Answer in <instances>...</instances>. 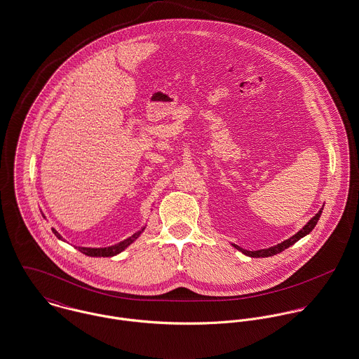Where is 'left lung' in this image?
<instances>
[{
  "label": "left lung",
  "instance_id": "1",
  "mask_svg": "<svg viewBox=\"0 0 359 359\" xmlns=\"http://www.w3.org/2000/svg\"><path fill=\"white\" fill-rule=\"evenodd\" d=\"M322 209H323V208L319 209L318 213H317L314 217H311V220H310L300 231H297V233H296L294 236H292L290 238L285 239L283 242H280L278 245H274V246H271V248L260 249V250H246V249H242L241 246L236 245V243H231V245H233L236 249H238L239 252H242L243 255H246V256H249V257H270V256H274V255H277V253H280L282 250H285L286 248L292 246V245H293L294 242H297L299 239L306 237L307 234H310V233L314 230V227L317 226V223H318L320 213H322Z\"/></svg>",
  "mask_w": 359,
  "mask_h": 359
}]
</instances>
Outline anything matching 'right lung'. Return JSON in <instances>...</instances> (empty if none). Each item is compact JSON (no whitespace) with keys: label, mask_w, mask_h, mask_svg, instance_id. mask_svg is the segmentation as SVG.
<instances>
[{"label":"right lung","mask_w":359,"mask_h":359,"mask_svg":"<svg viewBox=\"0 0 359 359\" xmlns=\"http://www.w3.org/2000/svg\"><path fill=\"white\" fill-rule=\"evenodd\" d=\"M43 217H45V216H43ZM144 229H146V226H143V227H142L137 233H135L132 237L123 239V241H121V242L116 243V245H111V246H106V248H85V246H79V250L82 252L83 255H86V256H90V257H111V256L118 255L122 250H125L130 243H133L136 239L139 238V236L144 231ZM52 231L55 233V236H56L57 238L63 239L57 231H55L53 229H52Z\"/></svg>","instance_id":"right-lung-1"}]
</instances>
